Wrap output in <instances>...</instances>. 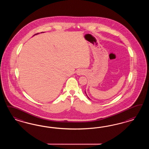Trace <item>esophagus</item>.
I'll return each instance as SVG.
<instances>
[{"label":"esophagus","instance_id":"esophagus-1","mask_svg":"<svg viewBox=\"0 0 149 149\" xmlns=\"http://www.w3.org/2000/svg\"><path fill=\"white\" fill-rule=\"evenodd\" d=\"M77 75H82L83 74H84V70H82V69H79V70H78L77 71Z\"/></svg>","mask_w":149,"mask_h":149}]
</instances>
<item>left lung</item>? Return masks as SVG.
<instances>
[{
	"instance_id": "8db88e82",
	"label": "left lung",
	"mask_w": 149,
	"mask_h": 149,
	"mask_svg": "<svg viewBox=\"0 0 149 149\" xmlns=\"http://www.w3.org/2000/svg\"><path fill=\"white\" fill-rule=\"evenodd\" d=\"M85 93H86V95H87V98H88V99H90V98H89V97H88V96H87V94H86V91H85Z\"/></svg>"
}]
</instances>
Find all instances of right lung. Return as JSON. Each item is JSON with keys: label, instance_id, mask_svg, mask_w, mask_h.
Returning <instances> with one entry per match:
<instances>
[{"label": "right lung", "instance_id": "obj_1", "mask_svg": "<svg viewBox=\"0 0 149 149\" xmlns=\"http://www.w3.org/2000/svg\"><path fill=\"white\" fill-rule=\"evenodd\" d=\"M39 34V33H37V34H36L35 35H36V34ZM35 35H34V36H35Z\"/></svg>", "mask_w": 149, "mask_h": 149}]
</instances>
